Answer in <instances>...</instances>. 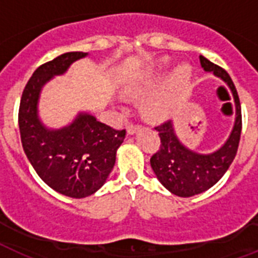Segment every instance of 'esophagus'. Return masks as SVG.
<instances>
[{
	"label": "esophagus",
	"instance_id": "esophagus-1",
	"mask_svg": "<svg viewBox=\"0 0 258 258\" xmlns=\"http://www.w3.org/2000/svg\"><path fill=\"white\" fill-rule=\"evenodd\" d=\"M139 130V125L138 124H133V123H130L128 125H127V134L128 135H133V134H135Z\"/></svg>",
	"mask_w": 258,
	"mask_h": 258
}]
</instances>
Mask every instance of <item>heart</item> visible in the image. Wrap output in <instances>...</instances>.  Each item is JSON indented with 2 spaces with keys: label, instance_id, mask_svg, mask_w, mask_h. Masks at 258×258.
Returning a JSON list of instances; mask_svg holds the SVG:
<instances>
[{
  "label": "heart",
  "instance_id": "b5f03b06",
  "mask_svg": "<svg viewBox=\"0 0 258 258\" xmlns=\"http://www.w3.org/2000/svg\"><path fill=\"white\" fill-rule=\"evenodd\" d=\"M166 70V60H162L155 74L147 76L141 86L137 87V92H146L154 88L158 83L161 82ZM191 80V70L188 66H179L176 68L170 79L167 80L163 88L150 99L145 105L146 115L151 119H162L169 115L171 108L174 107L179 97L186 92L188 84Z\"/></svg>",
  "mask_w": 258,
  "mask_h": 258
}]
</instances>
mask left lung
<instances>
[{"instance_id": "left-lung-1", "label": "left lung", "mask_w": 258, "mask_h": 258, "mask_svg": "<svg viewBox=\"0 0 258 258\" xmlns=\"http://www.w3.org/2000/svg\"><path fill=\"white\" fill-rule=\"evenodd\" d=\"M200 61L206 72H213L232 89L236 104V120L228 141L212 154H198L184 147L176 138L171 120L155 127L161 138V147L151 157L150 163L159 182L178 197L201 194L224 176L236 157L242 128L240 99L229 74L204 56H200Z\"/></svg>"}]
</instances>
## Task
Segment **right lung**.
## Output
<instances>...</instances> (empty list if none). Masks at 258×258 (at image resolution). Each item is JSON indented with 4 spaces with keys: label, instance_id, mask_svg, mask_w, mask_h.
I'll return each instance as SVG.
<instances>
[{
    "label": "right lung",
    "instance_id": "add662e5",
    "mask_svg": "<svg viewBox=\"0 0 258 258\" xmlns=\"http://www.w3.org/2000/svg\"><path fill=\"white\" fill-rule=\"evenodd\" d=\"M86 56L68 52L38 67L26 83L18 109L21 143L30 165L50 188L71 198L92 196L104 184L125 138V130L112 128L86 112L60 130L46 128L38 119L44 84Z\"/></svg>",
    "mask_w": 258,
    "mask_h": 258
}]
</instances>
